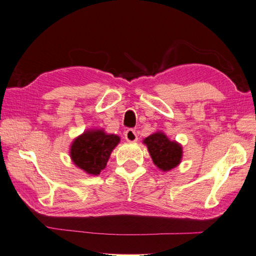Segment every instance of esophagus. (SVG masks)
Segmentation results:
<instances>
[{"label": "esophagus", "instance_id": "esophagus-1", "mask_svg": "<svg viewBox=\"0 0 256 256\" xmlns=\"http://www.w3.org/2000/svg\"><path fill=\"white\" fill-rule=\"evenodd\" d=\"M124 138H126V140L128 142H136L138 140V136H137L136 130L127 129L126 132H124Z\"/></svg>", "mask_w": 256, "mask_h": 256}]
</instances>
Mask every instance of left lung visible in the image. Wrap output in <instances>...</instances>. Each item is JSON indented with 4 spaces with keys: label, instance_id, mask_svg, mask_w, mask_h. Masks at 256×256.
<instances>
[{
    "label": "left lung",
    "instance_id": "obj_1",
    "mask_svg": "<svg viewBox=\"0 0 256 256\" xmlns=\"http://www.w3.org/2000/svg\"><path fill=\"white\" fill-rule=\"evenodd\" d=\"M152 162L162 172H168L180 164L182 147L177 142L170 140L165 134L157 132L144 139Z\"/></svg>",
    "mask_w": 256,
    "mask_h": 256
}]
</instances>
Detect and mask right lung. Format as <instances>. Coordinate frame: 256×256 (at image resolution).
Returning <instances> with one entry per match:
<instances>
[{
    "instance_id": "right-lung-1",
    "label": "right lung",
    "mask_w": 256,
    "mask_h": 256,
    "mask_svg": "<svg viewBox=\"0 0 256 256\" xmlns=\"http://www.w3.org/2000/svg\"><path fill=\"white\" fill-rule=\"evenodd\" d=\"M119 142V136L106 134L102 129L86 130L71 144L70 157L80 170L97 176L107 166L112 152Z\"/></svg>"
}]
</instances>
